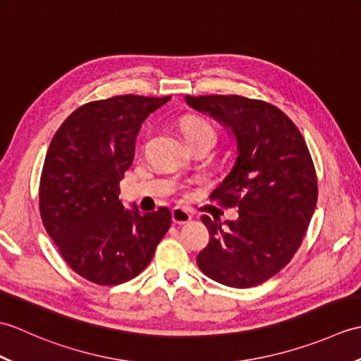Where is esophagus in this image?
I'll list each match as a JSON object with an SVG mask.
<instances>
[{
  "label": "esophagus",
  "mask_w": 361,
  "mask_h": 361,
  "mask_svg": "<svg viewBox=\"0 0 361 361\" xmlns=\"http://www.w3.org/2000/svg\"><path fill=\"white\" fill-rule=\"evenodd\" d=\"M172 220L173 224L176 225H185V224H189L190 220H192V216L183 208H173L172 211Z\"/></svg>",
  "instance_id": "1"
}]
</instances>
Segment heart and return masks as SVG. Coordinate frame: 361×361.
Returning a JSON list of instances; mask_svg holds the SVG:
<instances>
[{
    "instance_id": "b5f03b06",
    "label": "heart",
    "mask_w": 361,
    "mask_h": 361,
    "mask_svg": "<svg viewBox=\"0 0 361 361\" xmlns=\"http://www.w3.org/2000/svg\"><path fill=\"white\" fill-rule=\"evenodd\" d=\"M181 133L185 136V140L189 142L197 137L209 136L214 137V128L208 124V122L200 118H186L180 122Z\"/></svg>"
}]
</instances>
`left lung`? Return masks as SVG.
Here are the masks:
<instances>
[{"instance_id":"1","label":"left lung","mask_w":361,"mask_h":361,"mask_svg":"<svg viewBox=\"0 0 361 361\" xmlns=\"http://www.w3.org/2000/svg\"><path fill=\"white\" fill-rule=\"evenodd\" d=\"M194 110L229 128L237 157L211 194L239 219L224 225L203 216L209 243L198 268L224 286L248 288L279 273L307 231L318 200L315 166L304 137L286 113L243 96H186Z\"/></svg>"}]
</instances>
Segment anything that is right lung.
Listing matches in <instances>:
<instances>
[{
    "label": "right lung",
    "instance_id": "add662e5",
    "mask_svg": "<svg viewBox=\"0 0 361 361\" xmlns=\"http://www.w3.org/2000/svg\"><path fill=\"white\" fill-rule=\"evenodd\" d=\"M166 97L114 96L79 106L54 135L40 178L46 233L73 270L99 286L140 274L171 228L167 208L126 209L119 181L145 118Z\"/></svg>",
    "mask_w": 361,
    "mask_h": 361
}]
</instances>
